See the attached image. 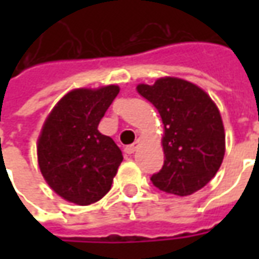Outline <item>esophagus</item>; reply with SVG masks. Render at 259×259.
I'll return each mask as SVG.
<instances>
[{
    "label": "esophagus",
    "instance_id": "34e87169",
    "mask_svg": "<svg viewBox=\"0 0 259 259\" xmlns=\"http://www.w3.org/2000/svg\"><path fill=\"white\" fill-rule=\"evenodd\" d=\"M137 146H139V141H135L133 144H130V146L124 147V152H126V154H133V152L136 151Z\"/></svg>",
    "mask_w": 259,
    "mask_h": 259
}]
</instances>
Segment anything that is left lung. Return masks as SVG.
<instances>
[{"mask_svg": "<svg viewBox=\"0 0 259 259\" xmlns=\"http://www.w3.org/2000/svg\"><path fill=\"white\" fill-rule=\"evenodd\" d=\"M139 94L162 118V169L152 185L169 194L190 195L217 175L225 155V129L219 109L198 85L178 77L139 84Z\"/></svg>", "mask_w": 259, "mask_h": 259, "instance_id": "left-lung-1", "label": "left lung"}]
</instances>
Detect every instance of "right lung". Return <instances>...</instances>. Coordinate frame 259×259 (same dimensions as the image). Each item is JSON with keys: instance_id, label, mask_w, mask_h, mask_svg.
Returning a JSON list of instances; mask_svg holds the SVG:
<instances>
[{"instance_id": "right-lung-1", "label": "right lung", "mask_w": 259, "mask_h": 259, "mask_svg": "<svg viewBox=\"0 0 259 259\" xmlns=\"http://www.w3.org/2000/svg\"><path fill=\"white\" fill-rule=\"evenodd\" d=\"M119 87L76 89L58 101L37 141L41 175L58 195L77 205L101 200L123 161L115 141L98 132Z\"/></svg>"}]
</instances>
